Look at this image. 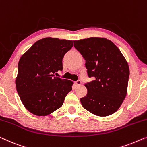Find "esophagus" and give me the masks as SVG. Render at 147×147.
Listing matches in <instances>:
<instances>
[{
	"instance_id": "esophagus-1",
	"label": "esophagus",
	"mask_w": 147,
	"mask_h": 147,
	"mask_svg": "<svg viewBox=\"0 0 147 147\" xmlns=\"http://www.w3.org/2000/svg\"><path fill=\"white\" fill-rule=\"evenodd\" d=\"M75 84H76V86H77V87L80 86H81V84H82V82H81L80 80H78L75 82Z\"/></svg>"
}]
</instances>
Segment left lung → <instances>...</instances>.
I'll list each match as a JSON object with an SVG mask.
<instances>
[{
	"label": "left lung",
	"instance_id": "1",
	"mask_svg": "<svg viewBox=\"0 0 147 147\" xmlns=\"http://www.w3.org/2000/svg\"><path fill=\"white\" fill-rule=\"evenodd\" d=\"M86 60L89 78L88 93L80 99L83 107L98 116L110 115L118 110L127 95L128 63L115 44L103 38L91 37L74 41Z\"/></svg>",
	"mask_w": 147,
	"mask_h": 147
}]
</instances>
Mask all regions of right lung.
I'll list each match as a JSON object with an SVG mask.
<instances>
[{"label": "right lung", "mask_w": 147, "mask_h": 147, "mask_svg": "<svg viewBox=\"0 0 147 147\" xmlns=\"http://www.w3.org/2000/svg\"><path fill=\"white\" fill-rule=\"evenodd\" d=\"M72 46V40L46 38L35 42L21 56L16 90L23 105L32 114L52 113L62 106L72 90L73 82L54 76L63 69V56Z\"/></svg>", "instance_id": "1"}]
</instances>
